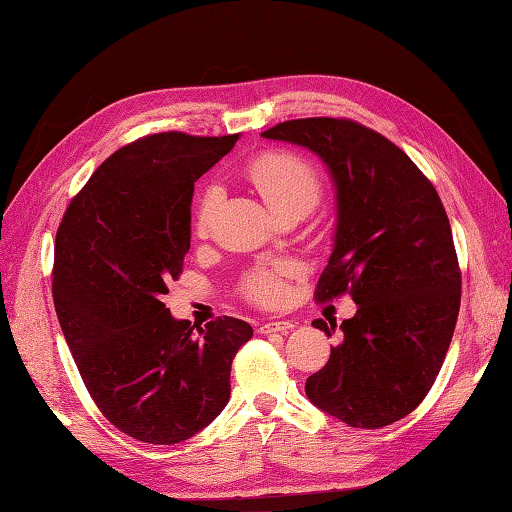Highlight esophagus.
Here are the masks:
<instances>
[{
    "instance_id": "esophagus-1",
    "label": "esophagus",
    "mask_w": 512,
    "mask_h": 512,
    "mask_svg": "<svg viewBox=\"0 0 512 512\" xmlns=\"http://www.w3.org/2000/svg\"><path fill=\"white\" fill-rule=\"evenodd\" d=\"M295 328V323L292 321H266L257 328L259 334H273V332H288Z\"/></svg>"
}]
</instances>
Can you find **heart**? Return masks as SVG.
<instances>
[{"instance_id": "b5f03b06", "label": "heart", "mask_w": 512, "mask_h": 512, "mask_svg": "<svg viewBox=\"0 0 512 512\" xmlns=\"http://www.w3.org/2000/svg\"><path fill=\"white\" fill-rule=\"evenodd\" d=\"M244 176L268 202L277 215L286 211H310L321 195V178L306 158L290 151H266L244 167ZM220 200V189L209 184L195 206V228L204 233L211 224L213 211ZM288 266H257L248 270L242 281V295L257 306L273 308L286 297Z\"/></svg>"}]
</instances>
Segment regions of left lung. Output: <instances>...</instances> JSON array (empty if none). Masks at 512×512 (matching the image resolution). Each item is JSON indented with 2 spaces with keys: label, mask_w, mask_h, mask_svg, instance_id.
<instances>
[{
  "label": "left lung",
  "mask_w": 512,
  "mask_h": 512,
  "mask_svg": "<svg viewBox=\"0 0 512 512\" xmlns=\"http://www.w3.org/2000/svg\"><path fill=\"white\" fill-rule=\"evenodd\" d=\"M264 138L308 147L328 165L336 233L314 299L347 292L358 306L306 394L350 427H387L429 394L458 321L462 273L447 211L405 151L350 118H297ZM312 325L328 336L336 328Z\"/></svg>",
  "instance_id": "left-lung-1"
}]
</instances>
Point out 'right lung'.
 Instances as JSON below:
<instances>
[{
  "label": "right lung",
  "mask_w": 512,
  "mask_h": 512,
  "mask_svg": "<svg viewBox=\"0 0 512 512\" xmlns=\"http://www.w3.org/2000/svg\"><path fill=\"white\" fill-rule=\"evenodd\" d=\"M237 138L162 132L121 147L54 239V310L74 363L103 416L140 442L178 444L220 416L253 336L233 317L193 332L162 303L191 246L193 184Z\"/></svg>",
  "instance_id": "obj_1"
}]
</instances>
